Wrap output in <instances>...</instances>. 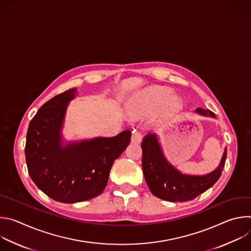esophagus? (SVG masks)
<instances>
[{
	"instance_id": "esophagus-1",
	"label": "esophagus",
	"mask_w": 251,
	"mask_h": 251,
	"mask_svg": "<svg viewBox=\"0 0 251 251\" xmlns=\"http://www.w3.org/2000/svg\"><path fill=\"white\" fill-rule=\"evenodd\" d=\"M131 142L132 143H135V144H140V143L142 142V135L140 132L134 130L132 132V137H131Z\"/></svg>"
}]
</instances>
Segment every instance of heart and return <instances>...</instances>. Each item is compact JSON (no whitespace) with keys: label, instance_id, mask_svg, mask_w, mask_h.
<instances>
[{"label":"heart","instance_id":"b5f03b06","mask_svg":"<svg viewBox=\"0 0 251 251\" xmlns=\"http://www.w3.org/2000/svg\"><path fill=\"white\" fill-rule=\"evenodd\" d=\"M183 107V100L168 87L153 86L130 97L126 103V112L131 119L153 114L161 109L163 116L177 112Z\"/></svg>","mask_w":251,"mask_h":251}]
</instances>
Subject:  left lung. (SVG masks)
<instances>
[{"mask_svg":"<svg viewBox=\"0 0 251 251\" xmlns=\"http://www.w3.org/2000/svg\"><path fill=\"white\" fill-rule=\"evenodd\" d=\"M196 113L216 118L210 110L197 108ZM142 168L151 193L159 199L169 201H187L211 188L220 178L225 168L226 148L216 170L206 175H188L178 171L166 158L155 133L147 134L142 142Z\"/></svg>","mask_w":251,"mask_h":251,"instance_id":"obj_1","label":"left lung"}]
</instances>
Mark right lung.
I'll return each instance as SVG.
<instances>
[{
  "mask_svg": "<svg viewBox=\"0 0 251 251\" xmlns=\"http://www.w3.org/2000/svg\"><path fill=\"white\" fill-rule=\"evenodd\" d=\"M77 94L69 89L45 103L28 125L25 161L33 183L54 201L75 203L100 195L114 161L130 143L131 132L117 136L65 141L62 135L68 104Z\"/></svg>",
  "mask_w": 251,
  "mask_h": 251,
  "instance_id": "right-lung-1",
  "label": "right lung"
}]
</instances>
